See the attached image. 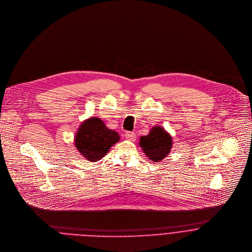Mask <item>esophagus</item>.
I'll return each instance as SVG.
<instances>
[{
	"instance_id": "esophagus-1",
	"label": "esophagus",
	"mask_w": 252,
	"mask_h": 252,
	"mask_svg": "<svg viewBox=\"0 0 252 252\" xmlns=\"http://www.w3.org/2000/svg\"><path fill=\"white\" fill-rule=\"evenodd\" d=\"M125 137L129 141H135L136 140V134L133 133V132H126L125 133Z\"/></svg>"
}]
</instances>
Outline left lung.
<instances>
[{"label":"left lung","instance_id":"1","mask_svg":"<svg viewBox=\"0 0 252 252\" xmlns=\"http://www.w3.org/2000/svg\"><path fill=\"white\" fill-rule=\"evenodd\" d=\"M140 147L149 159L159 162L164 159L172 148V137L159 126L154 127L149 135L140 139Z\"/></svg>","mask_w":252,"mask_h":252}]
</instances>
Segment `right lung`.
<instances>
[{
    "label": "right lung",
    "instance_id": "1",
    "mask_svg": "<svg viewBox=\"0 0 252 252\" xmlns=\"http://www.w3.org/2000/svg\"><path fill=\"white\" fill-rule=\"evenodd\" d=\"M119 139V134L108 129L101 119L92 117L80 125L75 135V147L85 158L94 162L101 159Z\"/></svg>",
    "mask_w": 252,
    "mask_h": 252
}]
</instances>
